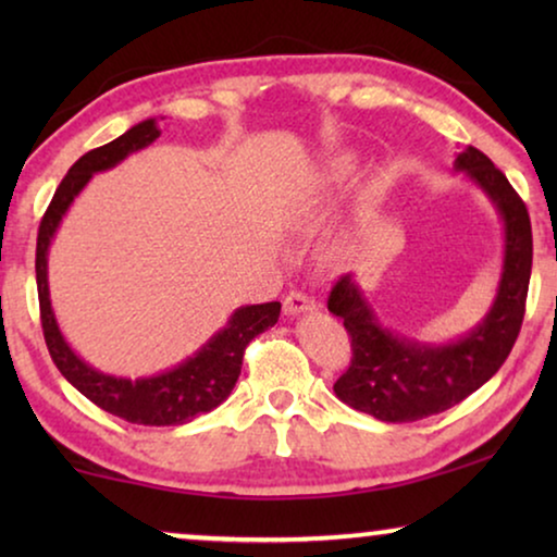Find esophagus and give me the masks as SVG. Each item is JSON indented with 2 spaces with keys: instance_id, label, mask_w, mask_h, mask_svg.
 Returning <instances> with one entry per match:
<instances>
[{
  "instance_id": "1",
  "label": "esophagus",
  "mask_w": 557,
  "mask_h": 557,
  "mask_svg": "<svg viewBox=\"0 0 557 557\" xmlns=\"http://www.w3.org/2000/svg\"><path fill=\"white\" fill-rule=\"evenodd\" d=\"M317 309V301L311 299L307 292H292L284 299V311L286 314H307V311H314Z\"/></svg>"
}]
</instances>
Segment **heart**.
<instances>
[{
    "label": "heart",
    "instance_id": "b5f03b06",
    "mask_svg": "<svg viewBox=\"0 0 557 557\" xmlns=\"http://www.w3.org/2000/svg\"><path fill=\"white\" fill-rule=\"evenodd\" d=\"M339 170H347V166H345V164H339Z\"/></svg>",
    "mask_w": 557,
    "mask_h": 557
}]
</instances>
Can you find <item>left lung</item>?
<instances>
[{"label": "left lung", "instance_id": "obj_1", "mask_svg": "<svg viewBox=\"0 0 557 557\" xmlns=\"http://www.w3.org/2000/svg\"><path fill=\"white\" fill-rule=\"evenodd\" d=\"M454 166L490 195L505 223V265L497 299L482 322L448 345L406 339L377 324L349 273L334 281L326 301L334 317L345 319L352 337V362L334 383V393L349 408L385 423L421 421L469 398L505 364L524 319L532 271L528 208L479 149H463Z\"/></svg>", "mask_w": 557, "mask_h": 557}]
</instances>
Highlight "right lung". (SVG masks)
I'll return each mask as SVG.
<instances>
[{"label":"right lung","mask_w":557,"mask_h":557,"mask_svg":"<svg viewBox=\"0 0 557 557\" xmlns=\"http://www.w3.org/2000/svg\"><path fill=\"white\" fill-rule=\"evenodd\" d=\"M159 134L162 132L157 128V121L147 119L128 128L126 134H121L119 139L90 149L67 170L55 195H52L48 210H45L40 231H37L35 273L45 345H48L52 362L63 372L67 383L86 395L90 403H96L98 408H103L106 413L124 418L128 423L182 425L200 413H210L212 408H218L231 395L235 383H238L243 352H246L248 342L278 322L281 304L269 301L235 309L227 324L205 342L200 352L187 357L185 362L162 372V375L132 380L98 372L73 352L58 330L48 288L50 240L81 189L88 185V180L96 172H106L124 162L128 154L149 147Z\"/></svg>","instance_id":"1"}]
</instances>
